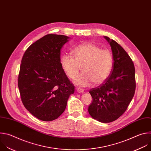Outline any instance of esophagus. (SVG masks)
Segmentation results:
<instances>
[{
	"mask_svg": "<svg viewBox=\"0 0 151 151\" xmlns=\"http://www.w3.org/2000/svg\"><path fill=\"white\" fill-rule=\"evenodd\" d=\"M77 92H78V93H83L84 90L81 89V88H77Z\"/></svg>",
	"mask_w": 151,
	"mask_h": 151,
	"instance_id": "34e87169",
	"label": "esophagus"
}]
</instances>
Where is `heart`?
Returning a JSON list of instances; mask_svg holds the SVG:
<instances>
[{
  "label": "heart",
  "instance_id": "b5f03b06",
  "mask_svg": "<svg viewBox=\"0 0 151 151\" xmlns=\"http://www.w3.org/2000/svg\"><path fill=\"white\" fill-rule=\"evenodd\" d=\"M72 54L73 56L63 55L61 64L70 79L75 78L82 68L83 73L74 80L76 85L87 87L92 82L101 84L109 76L113 67V58L109 50L87 42L74 47Z\"/></svg>",
  "mask_w": 151,
  "mask_h": 151
}]
</instances>
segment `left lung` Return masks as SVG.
Instances as JSON below:
<instances>
[{"label":"left lung","mask_w":151,"mask_h":151,"mask_svg":"<svg viewBox=\"0 0 151 151\" xmlns=\"http://www.w3.org/2000/svg\"><path fill=\"white\" fill-rule=\"evenodd\" d=\"M114 59L113 69L107 80L90 90L93 101L89 114L101 123L117 119L126 111L135 92V68L131 58L118 43L107 36Z\"/></svg>","instance_id":"8db88e82"}]
</instances>
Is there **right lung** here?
I'll return each mask as SVG.
<instances>
[{
  "instance_id": "right-lung-1",
  "label": "right lung",
  "mask_w": 151,
  "mask_h": 151,
  "mask_svg": "<svg viewBox=\"0 0 151 151\" xmlns=\"http://www.w3.org/2000/svg\"><path fill=\"white\" fill-rule=\"evenodd\" d=\"M69 39L47 35L30 45L21 60L18 80L21 101L30 113L42 121L58 118L74 93V86L60 59V50Z\"/></svg>"
}]
</instances>
